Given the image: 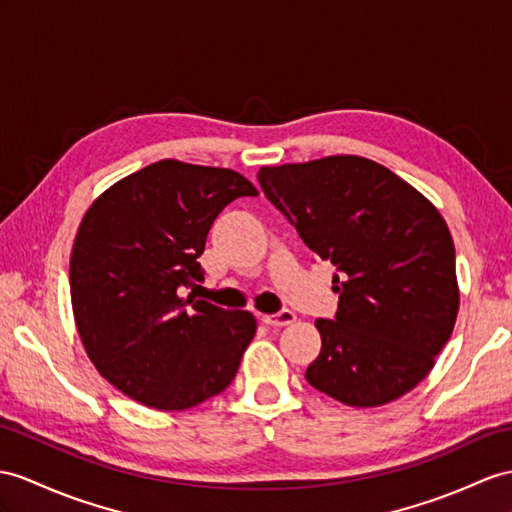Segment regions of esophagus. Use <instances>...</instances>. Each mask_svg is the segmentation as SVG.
I'll return each mask as SVG.
<instances>
[{"instance_id": "obj_1", "label": "esophagus", "mask_w": 512, "mask_h": 512, "mask_svg": "<svg viewBox=\"0 0 512 512\" xmlns=\"http://www.w3.org/2000/svg\"><path fill=\"white\" fill-rule=\"evenodd\" d=\"M295 319L297 317H295L293 310H280V313H276V315H263V323H265V326H271V328L291 326Z\"/></svg>"}]
</instances>
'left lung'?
<instances>
[{"instance_id":"1","label":"left lung","mask_w":512,"mask_h":512,"mask_svg":"<svg viewBox=\"0 0 512 512\" xmlns=\"http://www.w3.org/2000/svg\"><path fill=\"white\" fill-rule=\"evenodd\" d=\"M269 202L339 271L334 319L306 380L336 402L373 408L413 391L450 341L460 293L450 228L430 199L360 156L258 171Z\"/></svg>"}]
</instances>
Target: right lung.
Returning a JSON list of instances; mask_svg holds the SVG:
<instances>
[{
    "label": "right lung",
    "mask_w": 512,
    "mask_h": 512,
    "mask_svg": "<svg viewBox=\"0 0 512 512\" xmlns=\"http://www.w3.org/2000/svg\"><path fill=\"white\" fill-rule=\"evenodd\" d=\"M258 195L241 173L158 160L99 195L71 249L69 284L91 363L156 410H186L228 389L256 334L247 310L182 297L217 215Z\"/></svg>",
    "instance_id": "add662e5"
}]
</instances>
